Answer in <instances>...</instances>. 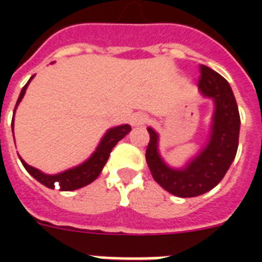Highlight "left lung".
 Returning a JSON list of instances; mask_svg holds the SVG:
<instances>
[{"mask_svg": "<svg viewBox=\"0 0 262 262\" xmlns=\"http://www.w3.org/2000/svg\"><path fill=\"white\" fill-rule=\"evenodd\" d=\"M34 77V76H32ZM31 77L28 80V83L23 87L21 92L18 95L17 102H16V106H14L13 110V117H12V132H13V121H14V113H16V108H17L18 103L21 102L23 96L26 94L27 87L28 84L32 80ZM123 130H125V126H117L111 127L106 132V135L103 136L100 143L96 147V149L94 151V154L88 158L87 160H84L83 163L76 166V167H72L69 170H65L62 172H58V174H45L43 171L38 170V168L32 167L30 164H27L24 160L20 158L23 166L26 168L28 174L31 177H34L38 182H40L42 185H45L49 189H54V187H59V190H76V189H80V187H84L90 185L91 182H94L95 179L98 178L102 168L104 167L107 159H108V155H110L111 149L115 147V144L118 143L119 140L122 139ZM14 139V136H13Z\"/></svg>", "mask_w": 262, "mask_h": 262, "instance_id": "left-lung-1", "label": "left lung"}]
</instances>
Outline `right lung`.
I'll return each instance as SVG.
<instances>
[{
  "label": "right lung",
  "instance_id": "right-lung-1",
  "mask_svg": "<svg viewBox=\"0 0 262 262\" xmlns=\"http://www.w3.org/2000/svg\"><path fill=\"white\" fill-rule=\"evenodd\" d=\"M201 94L215 102L212 132L207 147L183 170H174L159 159L156 141L148 145V167L160 186L178 197H195L222 181L236 155L239 139V111L227 80L211 68L201 67Z\"/></svg>",
  "mask_w": 262,
  "mask_h": 262
}]
</instances>
